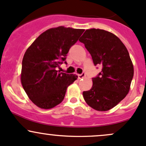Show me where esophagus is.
<instances>
[{
	"label": "esophagus",
	"instance_id": "1",
	"mask_svg": "<svg viewBox=\"0 0 146 146\" xmlns=\"http://www.w3.org/2000/svg\"><path fill=\"white\" fill-rule=\"evenodd\" d=\"M85 77V73H82V74H79L78 75V79L84 78Z\"/></svg>",
	"mask_w": 146,
	"mask_h": 146
}]
</instances>
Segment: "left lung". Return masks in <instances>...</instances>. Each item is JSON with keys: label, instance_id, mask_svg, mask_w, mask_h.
I'll list each match as a JSON object with an SVG mask.
<instances>
[{"label": "left lung", "instance_id": "8db88e82", "mask_svg": "<svg viewBox=\"0 0 146 146\" xmlns=\"http://www.w3.org/2000/svg\"><path fill=\"white\" fill-rule=\"evenodd\" d=\"M79 41L91 54L94 64L102 66L98 77L92 78L91 89L82 92L84 100L97 111H108L130 90L133 65L129 51L119 37L104 29H87Z\"/></svg>", "mask_w": 146, "mask_h": 146}]
</instances>
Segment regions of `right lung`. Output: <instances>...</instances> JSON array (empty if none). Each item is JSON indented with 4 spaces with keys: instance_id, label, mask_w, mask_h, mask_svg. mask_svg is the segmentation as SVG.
Wrapping results in <instances>:
<instances>
[{
    "instance_id": "1",
    "label": "right lung",
    "mask_w": 146,
    "mask_h": 146,
    "mask_svg": "<svg viewBox=\"0 0 146 146\" xmlns=\"http://www.w3.org/2000/svg\"><path fill=\"white\" fill-rule=\"evenodd\" d=\"M84 31L64 26L50 28L26 50L20 80L28 98L39 108L48 110L59 104L68 87L77 79L76 74L61 73L57 68Z\"/></svg>"
}]
</instances>
